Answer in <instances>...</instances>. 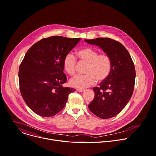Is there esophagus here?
I'll return each mask as SVG.
<instances>
[{
	"mask_svg": "<svg viewBox=\"0 0 156 156\" xmlns=\"http://www.w3.org/2000/svg\"><path fill=\"white\" fill-rule=\"evenodd\" d=\"M77 91H78V92H83V91H84V90H80V89H77Z\"/></svg>",
	"mask_w": 156,
	"mask_h": 156,
	"instance_id": "34e87169",
	"label": "esophagus"
}]
</instances>
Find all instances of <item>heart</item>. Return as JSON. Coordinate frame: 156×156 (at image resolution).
Returning a JSON list of instances; mask_svg holds the SVG:
<instances>
[{
  "label": "heart",
  "instance_id": "heart-1",
  "mask_svg": "<svg viewBox=\"0 0 156 156\" xmlns=\"http://www.w3.org/2000/svg\"><path fill=\"white\" fill-rule=\"evenodd\" d=\"M76 54L79 58L87 63L84 75H76L70 79L69 84L73 88L82 90L92 86L96 80L102 82L109 76L111 69L109 56L106 53L99 54L97 50L91 47H84L79 50ZM76 60L72 53H68L64 58L63 67L70 75H73L76 71Z\"/></svg>",
  "mask_w": 156,
  "mask_h": 156
}]
</instances>
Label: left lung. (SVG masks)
I'll return each instance as SVG.
<instances>
[{
    "mask_svg": "<svg viewBox=\"0 0 156 156\" xmlns=\"http://www.w3.org/2000/svg\"><path fill=\"white\" fill-rule=\"evenodd\" d=\"M100 47L111 59L108 77L94 87V98L88 105L96 116L109 119L116 116L129 102L133 93L136 70L128 51L119 42L109 38L84 40Z\"/></svg>",
    "mask_w": 156,
    "mask_h": 156,
    "instance_id": "8db88e82",
    "label": "left lung"
}]
</instances>
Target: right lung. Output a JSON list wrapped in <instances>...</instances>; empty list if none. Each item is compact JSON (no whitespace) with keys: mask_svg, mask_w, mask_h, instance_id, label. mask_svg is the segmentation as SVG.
<instances>
[{"mask_svg":"<svg viewBox=\"0 0 156 156\" xmlns=\"http://www.w3.org/2000/svg\"><path fill=\"white\" fill-rule=\"evenodd\" d=\"M80 40L53 36L41 39L26 53L19 67L20 91L37 115L55 116L65 107L68 95L76 91L62 86L66 81L63 60Z\"/></svg>","mask_w":156,"mask_h":156,"instance_id":"right-lung-1","label":"right lung"}]
</instances>
